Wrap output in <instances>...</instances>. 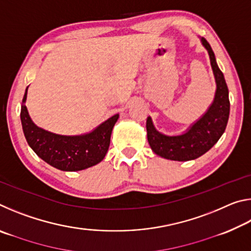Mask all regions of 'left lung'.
<instances>
[{
    "label": "left lung",
    "instance_id": "left-lung-1",
    "mask_svg": "<svg viewBox=\"0 0 251 251\" xmlns=\"http://www.w3.org/2000/svg\"><path fill=\"white\" fill-rule=\"evenodd\" d=\"M201 41L209 54L211 69L217 85L215 99L207 112L181 135L167 136L159 133L154 127L151 118L147 117L148 143L152 151L163 158L178 161L196 159L209 151L226 129L230 110L226 80L216 63L215 54L209 43L203 37Z\"/></svg>",
    "mask_w": 251,
    "mask_h": 251
}]
</instances>
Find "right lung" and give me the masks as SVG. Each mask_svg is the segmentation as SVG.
<instances>
[{
	"mask_svg": "<svg viewBox=\"0 0 251 251\" xmlns=\"http://www.w3.org/2000/svg\"><path fill=\"white\" fill-rule=\"evenodd\" d=\"M27 88L21 107V122L27 144L40 158L64 172L83 171L104 159L113 127L120 117L118 114L101 123L91 133L77 136L57 135L37 127L31 120L25 106Z\"/></svg>",
	"mask_w": 251,
	"mask_h": 251,
	"instance_id": "1",
	"label": "right lung"
}]
</instances>
